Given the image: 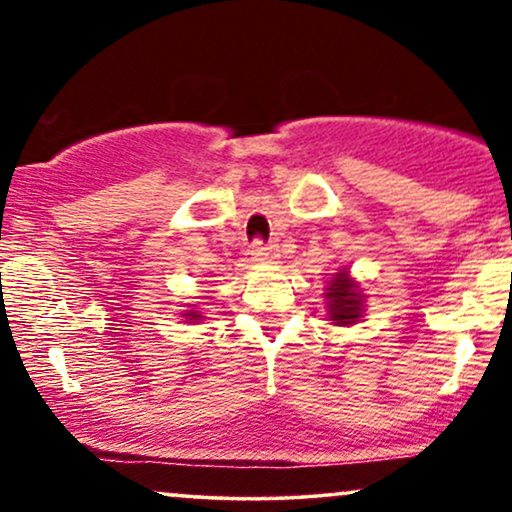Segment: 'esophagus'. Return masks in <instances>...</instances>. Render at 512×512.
I'll list each match as a JSON object with an SVG mask.
<instances>
[{
	"mask_svg": "<svg viewBox=\"0 0 512 512\" xmlns=\"http://www.w3.org/2000/svg\"><path fill=\"white\" fill-rule=\"evenodd\" d=\"M250 255H252V260H255V262H267V260H274V257H276V248H274V245H267L264 240L257 238L255 243L250 245Z\"/></svg>",
	"mask_w": 512,
	"mask_h": 512,
	"instance_id": "esophagus-1",
	"label": "esophagus"
}]
</instances>
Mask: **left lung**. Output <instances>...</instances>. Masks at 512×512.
<instances>
[{
  "mask_svg": "<svg viewBox=\"0 0 512 512\" xmlns=\"http://www.w3.org/2000/svg\"><path fill=\"white\" fill-rule=\"evenodd\" d=\"M327 298H330V317L334 325H354L358 317H361L363 296L358 293V286L349 279L346 272H339L330 281Z\"/></svg>",
  "mask_w": 512,
  "mask_h": 512,
  "instance_id": "1",
  "label": "left lung"
}]
</instances>
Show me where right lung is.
<instances>
[{
  "label": "right lung",
  "instance_id": "obj_1",
  "mask_svg": "<svg viewBox=\"0 0 512 512\" xmlns=\"http://www.w3.org/2000/svg\"><path fill=\"white\" fill-rule=\"evenodd\" d=\"M187 317H190V320H199L197 313H187Z\"/></svg>",
  "mask_w": 512,
  "mask_h": 512
}]
</instances>
